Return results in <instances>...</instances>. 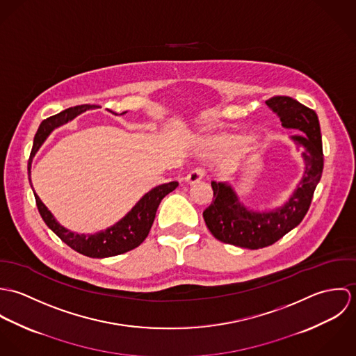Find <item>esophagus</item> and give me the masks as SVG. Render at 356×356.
I'll use <instances>...</instances> for the list:
<instances>
[{"instance_id":"1","label":"esophagus","mask_w":356,"mask_h":356,"mask_svg":"<svg viewBox=\"0 0 356 356\" xmlns=\"http://www.w3.org/2000/svg\"><path fill=\"white\" fill-rule=\"evenodd\" d=\"M204 175H205V172H204L203 168H195L185 177V182L189 185H195L203 179Z\"/></svg>"}]
</instances>
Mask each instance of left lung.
<instances>
[{
	"label": "left lung",
	"instance_id": "1",
	"mask_svg": "<svg viewBox=\"0 0 356 356\" xmlns=\"http://www.w3.org/2000/svg\"><path fill=\"white\" fill-rule=\"evenodd\" d=\"M266 104L280 116L285 129L303 133L291 137L298 148L305 149V174L296 191L282 207L252 211L240 203L230 185L212 181L213 202L203 212L205 225L216 240L248 250L274 244L303 220L323 170L321 127L315 111L288 96L271 97Z\"/></svg>",
	"mask_w": 356,
	"mask_h": 356
}]
</instances>
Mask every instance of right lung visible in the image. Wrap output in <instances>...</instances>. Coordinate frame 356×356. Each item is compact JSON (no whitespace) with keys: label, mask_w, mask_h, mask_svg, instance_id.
<instances>
[{"label":"right lung","mask_w":356,"mask_h":356,"mask_svg":"<svg viewBox=\"0 0 356 356\" xmlns=\"http://www.w3.org/2000/svg\"><path fill=\"white\" fill-rule=\"evenodd\" d=\"M95 108H97V105L83 104V105H78V106H71L51 118L45 119L40 124L38 131L34 137V144H33V149L30 154L29 175H30V168H31V157L41 148V145L44 144V141L47 140V137L51 134V131L56 127L72 120L74 118H76L79 113L85 112L86 109H95ZM123 113H126V112H122L120 115H123ZM29 179H30V185H31V178H29ZM177 186H178V182L172 181V182L163 184V185L153 188L151 192H148L138 203L131 208V211L124 218H122L118 223L108 227L106 230L96 233V234H78V233H74V232L63 227L54 219L51 211L45 207V204L41 202L38 195L34 193V196H35L37 207H38V211H40L44 222L63 243H65L70 248H72L74 251H76L79 254L89 256V257L102 259V257L124 254L127 251L137 248L140 244H143V241L147 238V236L149 234V230L152 227L159 204L163 200V197H165Z\"/></svg>","instance_id":"right-lung-1"}]
</instances>
